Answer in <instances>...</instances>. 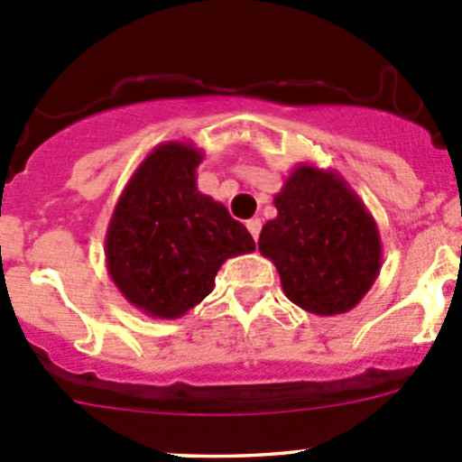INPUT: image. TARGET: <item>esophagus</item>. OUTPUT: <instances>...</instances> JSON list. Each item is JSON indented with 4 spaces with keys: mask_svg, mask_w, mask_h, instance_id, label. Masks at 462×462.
<instances>
[{
    "mask_svg": "<svg viewBox=\"0 0 462 462\" xmlns=\"http://www.w3.org/2000/svg\"><path fill=\"white\" fill-rule=\"evenodd\" d=\"M245 227H248V232L253 235V239L257 241L259 239V232H261V218H250L248 223H245Z\"/></svg>",
    "mask_w": 462,
    "mask_h": 462,
    "instance_id": "1",
    "label": "esophagus"
}]
</instances>
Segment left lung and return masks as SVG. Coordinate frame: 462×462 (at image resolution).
Masks as SVG:
<instances>
[{"instance_id":"1","label":"left lung","mask_w":462,"mask_h":462,"mask_svg":"<svg viewBox=\"0 0 462 462\" xmlns=\"http://www.w3.org/2000/svg\"><path fill=\"white\" fill-rule=\"evenodd\" d=\"M277 217L259 235V253L277 268L288 300L306 313H348L382 268L374 214L333 170L301 162L274 194Z\"/></svg>"}]
</instances>
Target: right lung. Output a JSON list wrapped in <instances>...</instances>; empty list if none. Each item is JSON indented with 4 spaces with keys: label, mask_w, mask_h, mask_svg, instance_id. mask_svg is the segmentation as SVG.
Returning a JSON list of instances; mask_svg holds the SVG:
<instances>
[{
    "label": "right lung",
    "mask_w": 462,
    "mask_h": 462,
    "mask_svg": "<svg viewBox=\"0 0 462 462\" xmlns=\"http://www.w3.org/2000/svg\"><path fill=\"white\" fill-rule=\"evenodd\" d=\"M194 143L153 147L125 185L105 236L106 273L149 318L176 319L212 292L223 261L254 250L244 223L197 188Z\"/></svg>",
    "instance_id": "right-lung-1"
}]
</instances>
